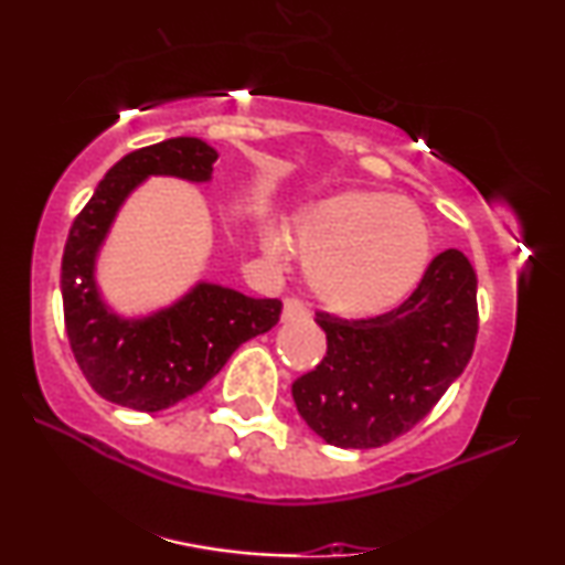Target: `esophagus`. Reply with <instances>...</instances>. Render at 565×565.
Instances as JSON below:
<instances>
[{
  "label": "esophagus",
  "instance_id": "34e87169",
  "mask_svg": "<svg viewBox=\"0 0 565 565\" xmlns=\"http://www.w3.org/2000/svg\"><path fill=\"white\" fill-rule=\"evenodd\" d=\"M308 308L300 303L298 298H285V306H282V319L285 321H292V319H308Z\"/></svg>",
  "mask_w": 565,
  "mask_h": 565
}]
</instances>
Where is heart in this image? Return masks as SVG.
<instances>
[{
	"mask_svg": "<svg viewBox=\"0 0 565 565\" xmlns=\"http://www.w3.org/2000/svg\"><path fill=\"white\" fill-rule=\"evenodd\" d=\"M292 238L306 259L308 288L347 316L396 306L419 282L431 254L419 207L383 192H344L308 207L292 223ZM265 246L280 257V231L267 228Z\"/></svg>",
	"mask_w": 565,
	"mask_h": 565,
	"instance_id": "heart-1",
	"label": "heart"
}]
</instances>
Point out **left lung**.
I'll return each mask as SVG.
<instances>
[{"label":"left lung","mask_w":565,"mask_h":565,"mask_svg":"<svg viewBox=\"0 0 565 565\" xmlns=\"http://www.w3.org/2000/svg\"><path fill=\"white\" fill-rule=\"evenodd\" d=\"M316 323L327 354L292 383L298 414L329 445H388L466 370L478 334L476 273L466 254L447 249L401 306L370 319L319 311Z\"/></svg>","instance_id":"obj_1"}]
</instances>
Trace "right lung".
Listing matches in <instances>:
<instances>
[{"instance_id": "right-lung-1", "label": "right lung", "mask_w": 565, "mask_h": 565, "mask_svg": "<svg viewBox=\"0 0 565 565\" xmlns=\"http://www.w3.org/2000/svg\"><path fill=\"white\" fill-rule=\"evenodd\" d=\"M218 159L200 138H169L122 157L76 215L61 259L64 323L76 365L99 396L136 412H161L198 393L244 342L280 321L277 298H249L200 282L149 319L110 313L95 285V257L128 192L149 174L211 180Z\"/></svg>"}]
</instances>
